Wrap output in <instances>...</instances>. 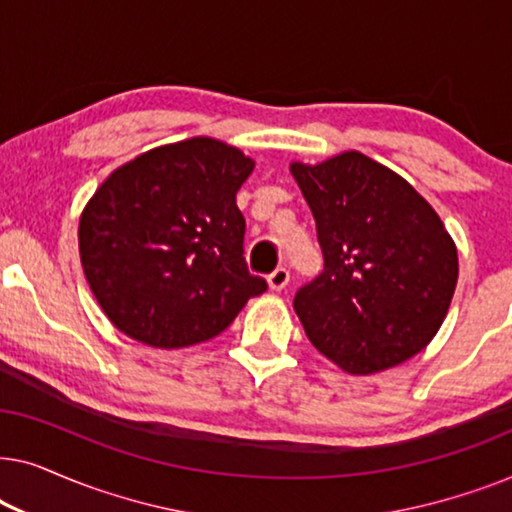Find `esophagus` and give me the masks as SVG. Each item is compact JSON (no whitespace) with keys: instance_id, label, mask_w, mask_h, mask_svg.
Returning <instances> with one entry per match:
<instances>
[{"instance_id":"obj_1","label":"esophagus","mask_w":512,"mask_h":512,"mask_svg":"<svg viewBox=\"0 0 512 512\" xmlns=\"http://www.w3.org/2000/svg\"><path fill=\"white\" fill-rule=\"evenodd\" d=\"M289 279H291L289 270L277 268L272 275H268V286L272 291H282V289H286V284H289Z\"/></svg>"}]
</instances>
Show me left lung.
I'll return each mask as SVG.
<instances>
[{
    "mask_svg": "<svg viewBox=\"0 0 512 512\" xmlns=\"http://www.w3.org/2000/svg\"><path fill=\"white\" fill-rule=\"evenodd\" d=\"M289 170L324 251V272L293 300L307 338L349 375L412 359L443 326L459 277L457 244L436 209L359 151Z\"/></svg>",
    "mask_w": 512,
    "mask_h": 512,
    "instance_id": "left-lung-1",
    "label": "left lung"
}]
</instances>
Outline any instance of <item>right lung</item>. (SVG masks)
<instances>
[{
  "label": "right lung",
  "mask_w": 512,
  "mask_h": 512,
  "mask_svg": "<svg viewBox=\"0 0 512 512\" xmlns=\"http://www.w3.org/2000/svg\"><path fill=\"white\" fill-rule=\"evenodd\" d=\"M254 160L214 137L142 153L109 174L79 221L90 291L111 324L156 349L212 340L268 289L244 263L235 195Z\"/></svg>",
  "instance_id": "add662e5"
}]
</instances>
